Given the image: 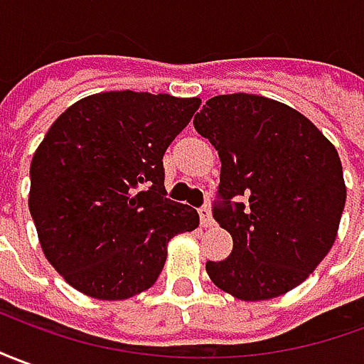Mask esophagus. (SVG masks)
Masks as SVG:
<instances>
[{"label": "esophagus", "instance_id": "1", "mask_svg": "<svg viewBox=\"0 0 364 364\" xmlns=\"http://www.w3.org/2000/svg\"><path fill=\"white\" fill-rule=\"evenodd\" d=\"M200 222H202L204 228H210V225L214 224V218H212V212H210L208 206L200 208Z\"/></svg>", "mask_w": 364, "mask_h": 364}]
</instances>
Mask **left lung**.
I'll use <instances>...</instances> for the list:
<instances>
[{
  "label": "left lung",
  "mask_w": 364,
  "mask_h": 364,
  "mask_svg": "<svg viewBox=\"0 0 364 364\" xmlns=\"http://www.w3.org/2000/svg\"><path fill=\"white\" fill-rule=\"evenodd\" d=\"M194 129L222 160L214 220L234 240L224 262L206 263L210 279L244 301L291 291L337 237L347 198L337 150L301 112L247 92L210 99Z\"/></svg>",
  "instance_id": "obj_1"
}]
</instances>
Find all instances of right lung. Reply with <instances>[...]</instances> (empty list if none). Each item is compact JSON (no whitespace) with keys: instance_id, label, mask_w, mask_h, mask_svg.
Returning <instances> with one entry per match:
<instances>
[{"instance_id":"add662e5","label":"right lung","mask_w":364,"mask_h":364,"mask_svg":"<svg viewBox=\"0 0 364 364\" xmlns=\"http://www.w3.org/2000/svg\"><path fill=\"white\" fill-rule=\"evenodd\" d=\"M200 99L109 91L71 105L31 160L29 212L45 257L77 291L129 299L154 285L176 234L200 224L166 198L162 156Z\"/></svg>"}]
</instances>
